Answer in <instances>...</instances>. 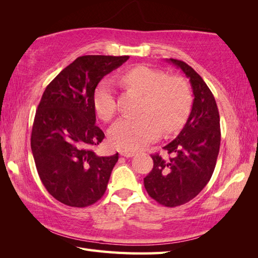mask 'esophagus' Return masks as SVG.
<instances>
[{
  "label": "esophagus",
  "instance_id": "obj_1",
  "mask_svg": "<svg viewBox=\"0 0 258 258\" xmlns=\"http://www.w3.org/2000/svg\"><path fill=\"white\" fill-rule=\"evenodd\" d=\"M119 154H120V156H124L126 158H128V157H133L135 155V153L134 152H127V151H120Z\"/></svg>",
  "mask_w": 258,
  "mask_h": 258
}]
</instances>
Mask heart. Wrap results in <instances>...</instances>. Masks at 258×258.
Returning a JSON list of instances; mask_svg holds the SVG:
<instances>
[{"instance_id":"b5f03b06","label":"heart","mask_w":258,"mask_h":258,"mask_svg":"<svg viewBox=\"0 0 258 258\" xmlns=\"http://www.w3.org/2000/svg\"><path fill=\"white\" fill-rule=\"evenodd\" d=\"M124 83L144 94L139 116H124L108 131L109 142L118 150L136 151L158 138L161 131L178 130L189 113L191 96L187 83L178 76L166 74L145 65L125 71ZM94 108L98 117L109 120L116 112V92L113 81L105 79L97 85Z\"/></svg>"}]
</instances>
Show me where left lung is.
<instances>
[{
    "label": "left lung",
    "instance_id": "left-lung-1",
    "mask_svg": "<svg viewBox=\"0 0 258 258\" xmlns=\"http://www.w3.org/2000/svg\"><path fill=\"white\" fill-rule=\"evenodd\" d=\"M167 62L189 80L193 106L177 138L163 147L168 156L152 155L154 165L144 178V186L153 200L175 207L193 200L210 182L220 152L221 128L216 101L201 75L179 59Z\"/></svg>",
    "mask_w": 258,
    "mask_h": 258
}]
</instances>
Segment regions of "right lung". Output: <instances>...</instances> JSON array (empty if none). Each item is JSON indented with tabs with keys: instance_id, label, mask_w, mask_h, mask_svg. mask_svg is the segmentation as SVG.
Segmentation results:
<instances>
[{
	"instance_id": "right-lung-1",
	"label": "right lung",
	"mask_w": 258,
	"mask_h": 258,
	"mask_svg": "<svg viewBox=\"0 0 258 258\" xmlns=\"http://www.w3.org/2000/svg\"><path fill=\"white\" fill-rule=\"evenodd\" d=\"M128 57L80 56L43 93L33 123L31 149L43 185L65 205L90 206L105 193L118 153L98 156L92 150L105 138L95 125L93 97L104 76Z\"/></svg>"
}]
</instances>
